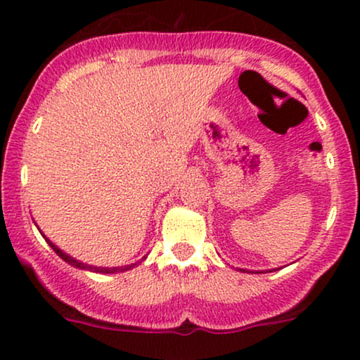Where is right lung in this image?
I'll list each match as a JSON object with an SVG mask.
<instances>
[{
	"label": "right lung",
	"instance_id": "right-lung-1",
	"mask_svg": "<svg viewBox=\"0 0 360 360\" xmlns=\"http://www.w3.org/2000/svg\"><path fill=\"white\" fill-rule=\"evenodd\" d=\"M45 240L49 242V245L52 247L53 249V252H56L57 255H59L60 259H64L65 262H69L71 264V266H74V267H79V269H88V271H94V272H105V274H113V272H123V271H128V269H134L135 266H137V264H130V266H125V267H93V266H88V264H82V262H79V260H76V259H72L71 255H68V254H64V252H62L60 249H57L56 245H53V243L49 240V238H45Z\"/></svg>",
	"mask_w": 360,
	"mask_h": 360
}]
</instances>
